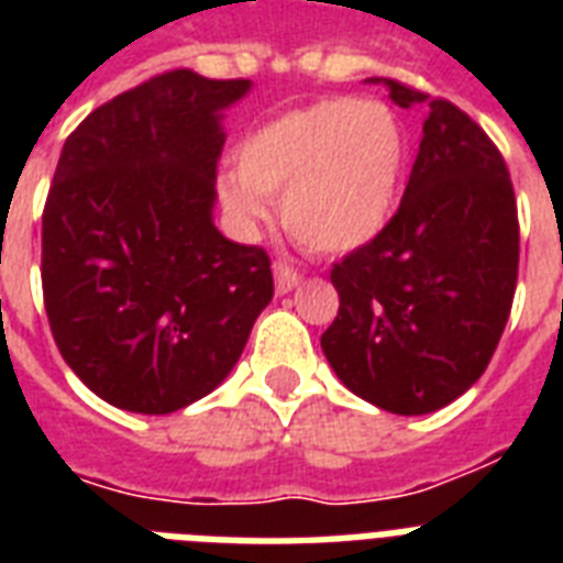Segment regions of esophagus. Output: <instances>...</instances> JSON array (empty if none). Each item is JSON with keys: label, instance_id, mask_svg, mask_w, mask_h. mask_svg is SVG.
Returning <instances> with one entry per match:
<instances>
[{"label": "esophagus", "instance_id": "1", "mask_svg": "<svg viewBox=\"0 0 563 563\" xmlns=\"http://www.w3.org/2000/svg\"><path fill=\"white\" fill-rule=\"evenodd\" d=\"M300 280H303V274L298 268H291L286 263H274V289H277V295H289Z\"/></svg>", "mask_w": 563, "mask_h": 563}]
</instances>
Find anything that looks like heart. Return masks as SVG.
Here are the masks:
<instances>
[{"label": "heart", "mask_w": 563, "mask_h": 563, "mask_svg": "<svg viewBox=\"0 0 563 563\" xmlns=\"http://www.w3.org/2000/svg\"><path fill=\"white\" fill-rule=\"evenodd\" d=\"M406 172V131L383 101L353 96L291 110L247 136L236 175L219 184L239 228L268 216L263 198H280L283 224L318 254L368 245L391 219Z\"/></svg>", "instance_id": "heart-1"}]
</instances>
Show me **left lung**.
<instances>
[{
  "label": "left lung",
  "instance_id": "left-lung-1",
  "mask_svg": "<svg viewBox=\"0 0 563 563\" xmlns=\"http://www.w3.org/2000/svg\"><path fill=\"white\" fill-rule=\"evenodd\" d=\"M423 108V140L391 221L333 265L327 362L356 397L429 415L462 397L497 351L517 289L520 224L508 166L453 101L376 78Z\"/></svg>",
  "mask_w": 563,
  "mask_h": 563
}]
</instances>
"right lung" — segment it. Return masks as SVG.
I'll use <instances>...</instances> for the list:
<instances>
[{
	"mask_svg": "<svg viewBox=\"0 0 563 563\" xmlns=\"http://www.w3.org/2000/svg\"><path fill=\"white\" fill-rule=\"evenodd\" d=\"M247 90L175 69L66 136L43 207V303L66 365L117 409L201 400L272 300L268 254L212 224L221 110Z\"/></svg>",
	"mask_w": 563,
	"mask_h": 563,
	"instance_id": "right-lung-1",
	"label": "right lung"
}]
</instances>
